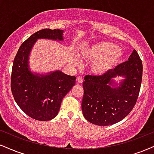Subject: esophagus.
I'll list each match as a JSON object with an SVG mask.
<instances>
[{
	"label": "esophagus",
	"instance_id": "1",
	"mask_svg": "<svg viewBox=\"0 0 154 154\" xmlns=\"http://www.w3.org/2000/svg\"><path fill=\"white\" fill-rule=\"evenodd\" d=\"M77 81L79 83H82L83 82V78L82 77H77Z\"/></svg>",
	"mask_w": 154,
	"mask_h": 154
}]
</instances>
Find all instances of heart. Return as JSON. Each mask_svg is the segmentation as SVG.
<instances>
[{
    "mask_svg": "<svg viewBox=\"0 0 154 154\" xmlns=\"http://www.w3.org/2000/svg\"><path fill=\"white\" fill-rule=\"evenodd\" d=\"M82 59L88 61H93L91 71L98 76L106 75L116 63L121 60L123 52L121 49L110 42L103 41L85 48L81 51ZM76 65H80L78 59L75 60Z\"/></svg>",
    "mask_w": 154,
    "mask_h": 154,
    "instance_id": "1",
    "label": "heart"
}]
</instances>
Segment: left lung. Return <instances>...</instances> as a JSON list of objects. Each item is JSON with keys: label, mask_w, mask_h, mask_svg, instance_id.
Returning <instances> with one entry per match:
<instances>
[{"label": "left lung", "mask_w": 154, "mask_h": 154, "mask_svg": "<svg viewBox=\"0 0 154 154\" xmlns=\"http://www.w3.org/2000/svg\"><path fill=\"white\" fill-rule=\"evenodd\" d=\"M116 75H123L125 79L119 87L112 88V78ZM142 76V61L135 49L128 61L110 69L106 75H86L82 84V110L85 118L99 126H107L122 120L137 102Z\"/></svg>", "instance_id": "1"}]
</instances>
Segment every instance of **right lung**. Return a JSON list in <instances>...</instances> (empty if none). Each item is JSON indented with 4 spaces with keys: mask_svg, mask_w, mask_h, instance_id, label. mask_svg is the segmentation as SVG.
Segmentation results:
<instances>
[{
    "mask_svg": "<svg viewBox=\"0 0 154 154\" xmlns=\"http://www.w3.org/2000/svg\"><path fill=\"white\" fill-rule=\"evenodd\" d=\"M38 39L61 41L63 30L41 29L21 45L14 60L11 88L15 101L26 115L39 121H48L57 116L63 98L75 85L76 77L59 70L46 75L32 73L28 60Z\"/></svg>",
    "mask_w": 154,
    "mask_h": 154,
    "instance_id": "right-lung-1",
    "label": "right lung"
}]
</instances>
